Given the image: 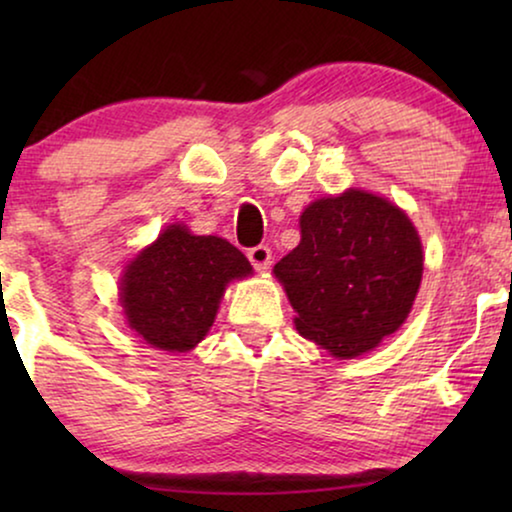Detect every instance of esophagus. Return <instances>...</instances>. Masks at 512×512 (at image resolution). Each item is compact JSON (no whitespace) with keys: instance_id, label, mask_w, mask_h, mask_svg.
I'll return each mask as SVG.
<instances>
[{"instance_id":"1","label":"esophagus","mask_w":512,"mask_h":512,"mask_svg":"<svg viewBox=\"0 0 512 512\" xmlns=\"http://www.w3.org/2000/svg\"><path fill=\"white\" fill-rule=\"evenodd\" d=\"M247 258L256 270H268L272 263V251L265 247V244H258V247H251L247 251Z\"/></svg>"}]
</instances>
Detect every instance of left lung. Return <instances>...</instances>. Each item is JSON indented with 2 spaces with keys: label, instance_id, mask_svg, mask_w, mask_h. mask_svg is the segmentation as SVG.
I'll return each instance as SVG.
<instances>
[{
  "label": "left lung",
  "instance_id": "obj_1",
  "mask_svg": "<svg viewBox=\"0 0 512 512\" xmlns=\"http://www.w3.org/2000/svg\"><path fill=\"white\" fill-rule=\"evenodd\" d=\"M422 270V240L408 214L349 188L305 209L300 244L275 265V277L298 333L335 359H354L403 326Z\"/></svg>",
  "mask_w": 512,
  "mask_h": 512
}]
</instances>
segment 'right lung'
<instances>
[{
  "label": "right lung",
  "instance_id": "right-lung-1",
  "mask_svg": "<svg viewBox=\"0 0 512 512\" xmlns=\"http://www.w3.org/2000/svg\"><path fill=\"white\" fill-rule=\"evenodd\" d=\"M249 275L251 263L233 244L174 223L125 268V319L146 345L188 352L212 328L226 286Z\"/></svg>",
  "mask_w": 512,
  "mask_h": 512
}]
</instances>
